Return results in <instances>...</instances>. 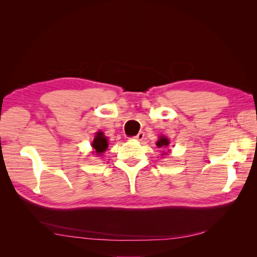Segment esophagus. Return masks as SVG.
Wrapping results in <instances>:
<instances>
[{
    "label": "esophagus",
    "instance_id": "esophagus-1",
    "mask_svg": "<svg viewBox=\"0 0 257 257\" xmlns=\"http://www.w3.org/2000/svg\"><path fill=\"white\" fill-rule=\"evenodd\" d=\"M144 137H145V132H139V133L135 136V139H136V141L141 142V141H143Z\"/></svg>",
    "mask_w": 257,
    "mask_h": 257
}]
</instances>
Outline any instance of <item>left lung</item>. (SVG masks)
I'll return each instance as SVG.
<instances>
[{
	"instance_id": "8db88e82",
	"label": "left lung",
	"mask_w": 257,
	"mask_h": 257,
	"mask_svg": "<svg viewBox=\"0 0 257 257\" xmlns=\"http://www.w3.org/2000/svg\"><path fill=\"white\" fill-rule=\"evenodd\" d=\"M169 145V139L166 136H160L159 141L157 142V146L159 148H167ZM165 154V152H164Z\"/></svg>"
}]
</instances>
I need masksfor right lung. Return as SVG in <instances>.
I'll return each instance as SVG.
<instances>
[{
    "mask_svg": "<svg viewBox=\"0 0 257 257\" xmlns=\"http://www.w3.org/2000/svg\"><path fill=\"white\" fill-rule=\"evenodd\" d=\"M92 148L94 149V153L97 155H100L103 152H105L108 148V142H107V137L104 135L103 132H97L94 141L92 143Z\"/></svg>",
    "mask_w": 257,
    "mask_h": 257,
    "instance_id": "add662e5",
    "label": "right lung"
}]
</instances>
